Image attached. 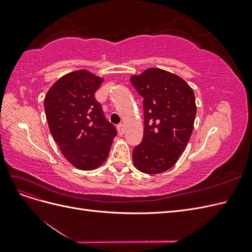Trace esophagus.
<instances>
[{
    "instance_id": "1",
    "label": "esophagus",
    "mask_w": 252,
    "mask_h": 252,
    "mask_svg": "<svg viewBox=\"0 0 252 252\" xmlns=\"http://www.w3.org/2000/svg\"><path fill=\"white\" fill-rule=\"evenodd\" d=\"M118 133H119V135H123L124 134V132H125V128H124V126L123 125H118Z\"/></svg>"
}]
</instances>
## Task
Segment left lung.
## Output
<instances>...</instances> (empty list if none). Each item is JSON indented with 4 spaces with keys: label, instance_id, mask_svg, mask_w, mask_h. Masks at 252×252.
Returning <instances> with one entry per match:
<instances>
[{
    "label": "left lung",
    "instance_id": "left-lung-1",
    "mask_svg": "<svg viewBox=\"0 0 252 252\" xmlns=\"http://www.w3.org/2000/svg\"><path fill=\"white\" fill-rule=\"evenodd\" d=\"M143 96L144 135L132 152L134 167L162 173L177 163L193 130L196 113L192 88L179 75L149 68L130 78Z\"/></svg>",
    "mask_w": 252,
    "mask_h": 252
}]
</instances>
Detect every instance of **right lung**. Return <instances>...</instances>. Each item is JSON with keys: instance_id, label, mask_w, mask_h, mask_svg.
Returning a JSON list of instances; mask_svg holds the SVG:
<instances>
[{"instance_id": "1", "label": "right lung", "mask_w": 252, "mask_h": 252, "mask_svg": "<svg viewBox=\"0 0 252 252\" xmlns=\"http://www.w3.org/2000/svg\"><path fill=\"white\" fill-rule=\"evenodd\" d=\"M103 81L85 69L69 72L53 84L44 100L53 140L67 161L80 170L100 167L117 135L94 97Z\"/></svg>"}]
</instances>
